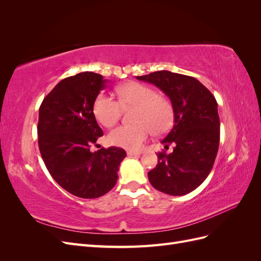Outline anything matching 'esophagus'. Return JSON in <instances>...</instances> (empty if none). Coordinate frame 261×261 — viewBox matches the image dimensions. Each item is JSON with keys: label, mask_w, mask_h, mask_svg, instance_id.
<instances>
[{"label": "esophagus", "mask_w": 261, "mask_h": 261, "mask_svg": "<svg viewBox=\"0 0 261 261\" xmlns=\"http://www.w3.org/2000/svg\"><path fill=\"white\" fill-rule=\"evenodd\" d=\"M127 155H129V156H132V155H139L141 152L140 151H134V150H127Z\"/></svg>", "instance_id": "34e87169"}]
</instances>
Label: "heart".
<instances>
[{
	"mask_svg": "<svg viewBox=\"0 0 261 261\" xmlns=\"http://www.w3.org/2000/svg\"><path fill=\"white\" fill-rule=\"evenodd\" d=\"M118 101L101 93L94 100L97 120L110 127L122 114V108L137 107L135 125H121L109 133L108 141L115 147L139 149L153 134L167 132L173 122V108L168 99L158 96L152 87L140 83H126L117 88Z\"/></svg>",
	"mask_w": 261,
	"mask_h": 261,
	"instance_id": "1",
	"label": "heart"
}]
</instances>
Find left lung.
Instances as JSON below:
<instances>
[{
  "instance_id": "8db88e82",
  "label": "left lung",
  "mask_w": 261,
  "mask_h": 261,
  "mask_svg": "<svg viewBox=\"0 0 261 261\" xmlns=\"http://www.w3.org/2000/svg\"><path fill=\"white\" fill-rule=\"evenodd\" d=\"M137 80L153 84L170 98L174 123L161 141L174 144L171 153H158L156 167L148 173L150 184L172 196L193 192L207 178L220 143V118L213 94L196 78L159 70Z\"/></svg>"
}]
</instances>
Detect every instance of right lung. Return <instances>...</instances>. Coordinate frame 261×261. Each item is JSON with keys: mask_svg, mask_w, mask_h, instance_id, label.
Wrapping results in <instances>:
<instances>
[{"mask_svg": "<svg viewBox=\"0 0 261 261\" xmlns=\"http://www.w3.org/2000/svg\"><path fill=\"white\" fill-rule=\"evenodd\" d=\"M107 82L92 72L64 78L39 109L38 144L45 167L61 187L81 198H98L111 191L126 156L117 147L90 151L103 136L93 103Z\"/></svg>", "mask_w": 261, "mask_h": 261, "instance_id": "right-lung-1", "label": "right lung"}]
</instances>
